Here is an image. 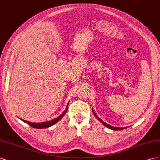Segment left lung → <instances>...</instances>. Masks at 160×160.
Instances as JSON below:
<instances>
[{
    "label": "left lung",
    "instance_id": "obj_1",
    "mask_svg": "<svg viewBox=\"0 0 160 160\" xmlns=\"http://www.w3.org/2000/svg\"><path fill=\"white\" fill-rule=\"evenodd\" d=\"M93 114L95 115V117L97 118V119H98L99 121H100L101 122V123H103L105 126H106L107 128H109V129H113V130H122V129H126L128 127H126V128H118V127H113V126H111V125H109V124H108V123H106L105 122H104L103 120H101L98 115H96V113L94 112V111H93Z\"/></svg>",
    "mask_w": 160,
    "mask_h": 160
}]
</instances>
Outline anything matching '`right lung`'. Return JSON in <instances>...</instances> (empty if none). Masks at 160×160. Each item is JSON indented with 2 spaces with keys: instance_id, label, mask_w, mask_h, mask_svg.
Here are the masks:
<instances>
[{
  "instance_id": "add662e5",
  "label": "right lung",
  "mask_w": 160,
  "mask_h": 160,
  "mask_svg": "<svg viewBox=\"0 0 160 160\" xmlns=\"http://www.w3.org/2000/svg\"><path fill=\"white\" fill-rule=\"evenodd\" d=\"M69 104V103H68ZM67 109H68V105L67 106L66 108V109L65 110V111L63 113H62L60 116H59V117L54 119L53 120H51V121H49V122H42V123H32V122H28V121H25V120H23L22 119H21L22 122H25L26 123H27L28 125H31V126H32V128H37V129H43V128H49V127H51L52 126V125H54L55 123H56L57 122H59V121L63 117L64 115L66 113L67 111Z\"/></svg>"
}]
</instances>
